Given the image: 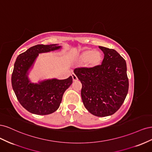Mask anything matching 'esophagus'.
<instances>
[{
    "label": "esophagus",
    "instance_id": "34e87169",
    "mask_svg": "<svg viewBox=\"0 0 152 152\" xmlns=\"http://www.w3.org/2000/svg\"><path fill=\"white\" fill-rule=\"evenodd\" d=\"M72 79H73V81H76L78 80L77 76L74 74V73H72Z\"/></svg>",
    "mask_w": 152,
    "mask_h": 152
}]
</instances>
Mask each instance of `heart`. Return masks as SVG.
<instances>
[{
  "instance_id": "obj_1",
  "label": "heart",
  "mask_w": 152,
  "mask_h": 152,
  "mask_svg": "<svg viewBox=\"0 0 152 152\" xmlns=\"http://www.w3.org/2000/svg\"><path fill=\"white\" fill-rule=\"evenodd\" d=\"M103 60V54L102 52L94 49H86L78 56L80 63H86L87 68H93L101 65Z\"/></svg>"
}]
</instances>
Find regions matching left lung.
<instances>
[{"label": "left lung", "mask_w": 152, "mask_h": 152, "mask_svg": "<svg viewBox=\"0 0 152 152\" xmlns=\"http://www.w3.org/2000/svg\"><path fill=\"white\" fill-rule=\"evenodd\" d=\"M102 65L77 68L74 73L82 85L81 96L84 107L95 116L112 115L120 108L129 89L126 62L115 50L102 46Z\"/></svg>", "instance_id": "obj_1"}]
</instances>
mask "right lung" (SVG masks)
Listing matches in <instances>:
<instances>
[{"instance_id": "1", "label": "right lung", "mask_w": 152, "mask_h": 152, "mask_svg": "<svg viewBox=\"0 0 152 152\" xmlns=\"http://www.w3.org/2000/svg\"><path fill=\"white\" fill-rule=\"evenodd\" d=\"M61 48L58 44H39L31 47L16 58L11 77V84L18 102L31 113L50 114L58 109L65 91L72 84V76L64 80L48 79L31 83L28 74L39 54Z\"/></svg>"}]
</instances>
